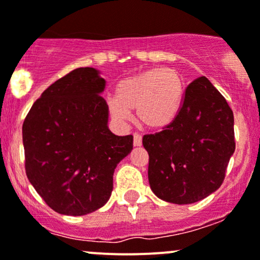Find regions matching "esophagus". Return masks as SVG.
<instances>
[{"label": "esophagus", "instance_id": "34e87169", "mask_svg": "<svg viewBox=\"0 0 260 260\" xmlns=\"http://www.w3.org/2000/svg\"><path fill=\"white\" fill-rule=\"evenodd\" d=\"M133 144H135L136 147L142 146V136L139 135V133H135V135H133Z\"/></svg>", "mask_w": 260, "mask_h": 260}]
</instances>
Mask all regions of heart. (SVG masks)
Wrapping results in <instances>:
<instances>
[{
	"mask_svg": "<svg viewBox=\"0 0 260 260\" xmlns=\"http://www.w3.org/2000/svg\"><path fill=\"white\" fill-rule=\"evenodd\" d=\"M184 92V80L178 71L152 68L119 82L116 97H109L107 106L117 121H128L129 111H137V119L142 125L162 129L178 116Z\"/></svg>",
	"mask_w": 260,
	"mask_h": 260,
	"instance_id": "b5f03b06",
	"label": "heart"
}]
</instances>
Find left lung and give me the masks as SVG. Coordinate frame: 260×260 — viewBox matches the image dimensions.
<instances>
[{
    "instance_id": "left-lung-1",
    "label": "left lung",
    "mask_w": 260,
    "mask_h": 260,
    "mask_svg": "<svg viewBox=\"0 0 260 260\" xmlns=\"http://www.w3.org/2000/svg\"><path fill=\"white\" fill-rule=\"evenodd\" d=\"M143 147L153 193L169 203H196L225 177L236 151L233 111L208 78H197L185 89L176 119L162 132L144 136Z\"/></svg>"
}]
</instances>
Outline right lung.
Returning a JSON list of instances; mask_svg holds the SVG:
<instances>
[{
    "instance_id": "right-lung-1",
    "label": "right lung",
    "mask_w": 260,
    "mask_h": 260,
    "mask_svg": "<svg viewBox=\"0 0 260 260\" xmlns=\"http://www.w3.org/2000/svg\"><path fill=\"white\" fill-rule=\"evenodd\" d=\"M105 88L95 68L73 70L41 94L22 125L27 178L59 214L105 206L114 169L133 149V136L109 131Z\"/></svg>"
}]
</instances>
